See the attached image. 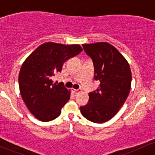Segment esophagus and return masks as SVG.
<instances>
[{
	"instance_id": "obj_1",
	"label": "esophagus",
	"mask_w": 155,
	"mask_h": 155,
	"mask_svg": "<svg viewBox=\"0 0 155 155\" xmlns=\"http://www.w3.org/2000/svg\"><path fill=\"white\" fill-rule=\"evenodd\" d=\"M73 91V93H74V95H76L78 93H79V92H81V89H77V90H72Z\"/></svg>"
}]
</instances>
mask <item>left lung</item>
Returning <instances> with one entry per match:
<instances>
[{"label": "left lung", "mask_w": 155, "mask_h": 155, "mask_svg": "<svg viewBox=\"0 0 155 155\" xmlns=\"http://www.w3.org/2000/svg\"><path fill=\"white\" fill-rule=\"evenodd\" d=\"M94 65V79L100 87L89 93L87 104L80 107L81 114L95 123L111 120L125 102L130 90L132 74L127 60L106 42L82 44Z\"/></svg>", "instance_id": "1"}]
</instances>
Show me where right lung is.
Listing matches in <instances>:
<instances>
[{
  "label": "right lung",
  "instance_id": "1",
  "mask_svg": "<svg viewBox=\"0 0 155 155\" xmlns=\"http://www.w3.org/2000/svg\"><path fill=\"white\" fill-rule=\"evenodd\" d=\"M81 51L78 44L47 42L39 46L23 63L19 74L20 94L38 120L49 122L60 116L62 107L70 99V92L63 83H54L53 76L61 72L66 60Z\"/></svg>",
  "mask_w": 155,
  "mask_h": 155
}]
</instances>
